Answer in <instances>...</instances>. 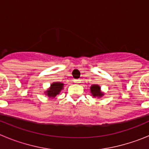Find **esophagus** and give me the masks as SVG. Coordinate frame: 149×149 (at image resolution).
I'll list each match as a JSON object with an SVG mask.
<instances>
[{"instance_id":"1","label":"esophagus","mask_w":149,"mask_h":149,"mask_svg":"<svg viewBox=\"0 0 149 149\" xmlns=\"http://www.w3.org/2000/svg\"><path fill=\"white\" fill-rule=\"evenodd\" d=\"M81 82V80H78V79H74V83H80Z\"/></svg>"}]
</instances>
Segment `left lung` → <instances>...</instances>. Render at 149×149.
<instances>
[{
    "label": "left lung",
    "instance_id": "1",
    "mask_svg": "<svg viewBox=\"0 0 149 149\" xmlns=\"http://www.w3.org/2000/svg\"><path fill=\"white\" fill-rule=\"evenodd\" d=\"M101 88L100 86H98V85H94V86H92L90 87L91 93L93 95V96H98V97H101V96L103 95V93L101 92Z\"/></svg>",
    "mask_w": 149,
    "mask_h": 149
}]
</instances>
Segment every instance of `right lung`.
<instances>
[{"instance_id":"obj_1","label":"right lung","mask_w":149,"mask_h":149,"mask_svg":"<svg viewBox=\"0 0 149 149\" xmlns=\"http://www.w3.org/2000/svg\"><path fill=\"white\" fill-rule=\"evenodd\" d=\"M63 84H61L60 82L56 83H53L51 84V87L48 89L46 93L49 97H55L57 94L60 93V92L61 91V89H63Z\"/></svg>"}]
</instances>
